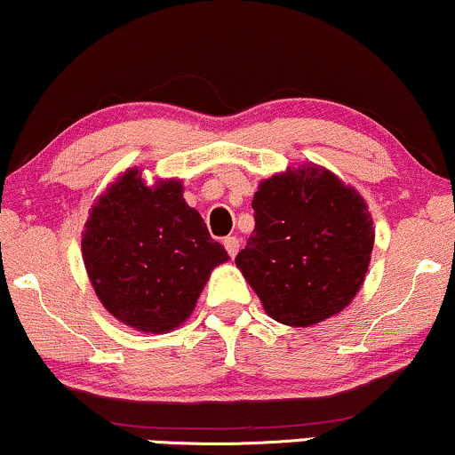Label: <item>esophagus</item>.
<instances>
[{
	"label": "esophagus",
	"mask_w": 455,
	"mask_h": 455,
	"mask_svg": "<svg viewBox=\"0 0 455 455\" xmlns=\"http://www.w3.org/2000/svg\"><path fill=\"white\" fill-rule=\"evenodd\" d=\"M223 244H226V249H228L229 257H236L238 249H240V243H238V238H236V236H228L226 240H223Z\"/></svg>",
	"instance_id": "1"
}]
</instances>
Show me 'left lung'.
<instances>
[{
  "instance_id": "obj_1",
  "label": "left lung",
  "mask_w": 455,
  "mask_h": 455,
  "mask_svg": "<svg viewBox=\"0 0 455 455\" xmlns=\"http://www.w3.org/2000/svg\"><path fill=\"white\" fill-rule=\"evenodd\" d=\"M255 229L236 257L274 321L310 327L335 316L363 287L373 221L363 196L327 168H287L259 183Z\"/></svg>"
}]
</instances>
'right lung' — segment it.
I'll use <instances>...</instances> for the list:
<instances>
[{
    "instance_id": "add662e5",
    "label": "right lung",
    "mask_w": 455,
    "mask_h": 455,
    "mask_svg": "<svg viewBox=\"0 0 455 455\" xmlns=\"http://www.w3.org/2000/svg\"><path fill=\"white\" fill-rule=\"evenodd\" d=\"M82 255L100 304L143 333L179 327L212 267L229 259L185 202L181 181L148 185L139 168H128L94 202Z\"/></svg>"
}]
</instances>
